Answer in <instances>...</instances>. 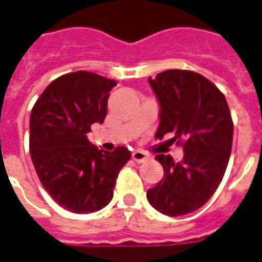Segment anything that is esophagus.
Wrapping results in <instances>:
<instances>
[{
	"mask_svg": "<svg viewBox=\"0 0 262 262\" xmlns=\"http://www.w3.org/2000/svg\"><path fill=\"white\" fill-rule=\"evenodd\" d=\"M132 158H133V160L137 162V163H143V162H145V160L148 159V155L143 151H135L132 154Z\"/></svg>",
	"mask_w": 262,
	"mask_h": 262,
	"instance_id": "1",
	"label": "esophagus"
}]
</instances>
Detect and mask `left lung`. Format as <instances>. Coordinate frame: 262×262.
Returning <instances> with one entry per match:
<instances>
[{
  "label": "left lung",
  "mask_w": 262,
  "mask_h": 262,
  "mask_svg": "<svg viewBox=\"0 0 262 262\" xmlns=\"http://www.w3.org/2000/svg\"><path fill=\"white\" fill-rule=\"evenodd\" d=\"M148 81L160 106L155 137L174 135L183 159L156 155L164 177L147 199L163 215H186L203 207L223 179L234 133L230 108L219 88L195 72L170 69Z\"/></svg>",
  "instance_id": "obj_1"
}]
</instances>
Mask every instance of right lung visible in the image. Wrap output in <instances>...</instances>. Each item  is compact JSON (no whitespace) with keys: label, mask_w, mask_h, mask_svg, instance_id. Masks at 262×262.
Segmentation results:
<instances>
[{"label":"right lung","mask_w":262,"mask_h":262,"mask_svg":"<svg viewBox=\"0 0 262 262\" xmlns=\"http://www.w3.org/2000/svg\"><path fill=\"white\" fill-rule=\"evenodd\" d=\"M117 81L91 72L68 73L39 96L30 118V154L45 190L75 213L102 209L114 194L130 151L113 152L90 143L92 123H103L107 99Z\"/></svg>","instance_id":"1"}]
</instances>
